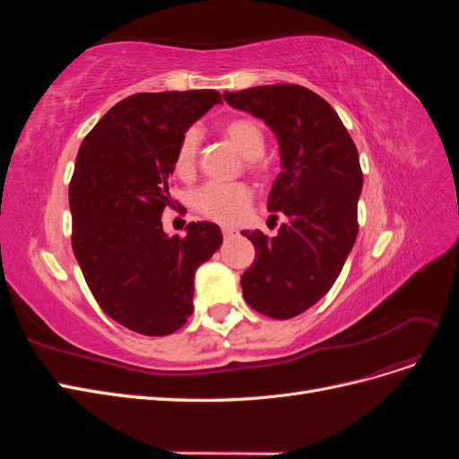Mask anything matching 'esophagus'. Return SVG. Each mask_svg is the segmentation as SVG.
I'll return each mask as SVG.
<instances>
[{
    "label": "esophagus",
    "instance_id": "obj_1",
    "mask_svg": "<svg viewBox=\"0 0 459 459\" xmlns=\"http://www.w3.org/2000/svg\"><path fill=\"white\" fill-rule=\"evenodd\" d=\"M221 235H224V239H231V238H235V235H238V231L231 230V228H224V230H221Z\"/></svg>",
    "mask_w": 459,
    "mask_h": 459
}]
</instances>
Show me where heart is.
I'll return each mask as SVG.
<instances>
[{
	"mask_svg": "<svg viewBox=\"0 0 459 459\" xmlns=\"http://www.w3.org/2000/svg\"><path fill=\"white\" fill-rule=\"evenodd\" d=\"M218 132L228 143L239 151V155L245 159L247 170L255 174H266L268 166L262 160V152L264 147H266V135H264L258 122L245 117H233L221 122ZM197 160L199 132L187 130L176 149L174 172L179 178L189 179L197 172ZM251 203L253 191L247 184H204L191 197V206L195 208V212L206 220L226 226L241 221L247 216Z\"/></svg>",
	"mask_w": 459,
	"mask_h": 459,
	"instance_id": "obj_1",
	"label": "heart"
}]
</instances>
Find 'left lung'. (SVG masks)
Listing matches in <instances>:
<instances>
[{"label":"left lung","mask_w":459,"mask_h":459,"mask_svg":"<svg viewBox=\"0 0 459 459\" xmlns=\"http://www.w3.org/2000/svg\"><path fill=\"white\" fill-rule=\"evenodd\" d=\"M228 105L262 118L280 143L281 172L268 197L270 220L289 218L275 238L241 231L256 260L241 275L256 312L289 319L308 310L339 277L358 235L364 176L351 134L333 107L297 84L224 91Z\"/></svg>","instance_id":"1"}]
</instances>
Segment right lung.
Returning a JSON list of instances; mask_svg holds the SVG:
<instances>
[{
  "label": "right lung",
  "mask_w": 459,
  "mask_h": 459,
  "mask_svg": "<svg viewBox=\"0 0 459 459\" xmlns=\"http://www.w3.org/2000/svg\"><path fill=\"white\" fill-rule=\"evenodd\" d=\"M216 103V90L130 95L78 151L68 186L74 256L103 312L142 335H170L187 322L195 270L221 245L211 221H189L186 238L166 235L160 221L176 204L178 143Z\"/></svg>",
  "instance_id": "1"
}]
</instances>
